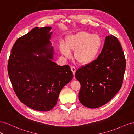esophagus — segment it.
Here are the masks:
<instances>
[{
  "label": "esophagus",
  "instance_id": "esophagus-1",
  "mask_svg": "<svg viewBox=\"0 0 134 134\" xmlns=\"http://www.w3.org/2000/svg\"><path fill=\"white\" fill-rule=\"evenodd\" d=\"M71 71H72V74H73L74 75L75 73V72H76V70L75 67H74V66H71Z\"/></svg>",
  "mask_w": 134,
  "mask_h": 134
}]
</instances>
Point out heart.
<instances>
[{
	"label": "heart",
	"instance_id": "heart-1",
	"mask_svg": "<svg viewBox=\"0 0 134 134\" xmlns=\"http://www.w3.org/2000/svg\"><path fill=\"white\" fill-rule=\"evenodd\" d=\"M102 43L99 35L82 31L69 36L66 38V44L63 42L60 44V50L67 58L71 56V51H75L74 59L76 62L82 65H88L98 56Z\"/></svg>",
	"mask_w": 134,
	"mask_h": 134
}]
</instances>
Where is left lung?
I'll use <instances>...</instances> for the list:
<instances>
[{
	"label": "left lung",
	"mask_w": 134,
	"mask_h": 134,
	"mask_svg": "<svg viewBox=\"0 0 134 134\" xmlns=\"http://www.w3.org/2000/svg\"><path fill=\"white\" fill-rule=\"evenodd\" d=\"M126 64L118 39L113 35L107 36L97 59L75 72L81 85L80 103L88 108H96L108 102L122 87Z\"/></svg>",
	"instance_id": "8db88e82"
}]
</instances>
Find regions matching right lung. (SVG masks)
Masks as SVG:
<instances>
[{
    "label": "right lung",
    "instance_id": "obj_1",
    "mask_svg": "<svg viewBox=\"0 0 134 134\" xmlns=\"http://www.w3.org/2000/svg\"><path fill=\"white\" fill-rule=\"evenodd\" d=\"M50 27H36L18 38L12 48L8 72L15 94L27 106L48 111L57 103L62 89L72 79L70 66L51 60ZM32 53L40 55L35 56ZM46 54V56L41 55Z\"/></svg>",
    "mask_w": 134,
    "mask_h": 134
}]
</instances>
